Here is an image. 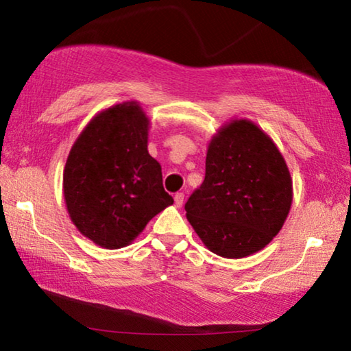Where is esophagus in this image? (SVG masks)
Instances as JSON below:
<instances>
[{
	"label": "esophagus",
	"mask_w": 351,
	"mask_h": 351,
	"mask_svg": "<svg viewBox=\"0 0 351 351\" xmlns=\"http://www.w3.org/2000/svg\"><path fill=\"white\" fill-rule=\"evenodd\" d=\"M182 201H184V193L182 192L175 193V204H176V207H181L182 206Z\"/></svg>",
	"instance_id": "obj_1"
}]
</instances>
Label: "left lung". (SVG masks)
<instances>
[{
	"mask_svg": "<svg viewBox=\"0 0 351 351\" xmlns=\"http://www.w3.org/2000/svg\"><path fill=\"white\" fill-rule=\"evenodd\" d=\"M291 204L293 178L276 142L235 117L209 141L206 178L186 203V217L210 252L243 258L280 232Z\"/></svg>",
	"mask_w": 351,
	"mask_h": 351,
	"instance_id": "8db88e82",
	"label": "left lung"
}]
</instances>
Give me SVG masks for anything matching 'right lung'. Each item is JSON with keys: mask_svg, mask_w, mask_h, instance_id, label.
Returning a JSON list of instances; mask_svg holds the SVG:
<instances>
[{"mask_svg": "<svg viewBox=\"0 0 351 351\" xmlns=\"http://www.w3.org/2000/svg\"><path fill=\"white\" fill-rule=\"evenodd\" d=\"M150 117L138 100L99 111L71 147L63 197L77 230L105 249L138 239L148 221L173 204L161 164L148 153Z\"/></svg>", "mask_w": 351, "mask_h": 351, "instance_id": "right-lung-1", "label": "right lung"}]
</instances>
